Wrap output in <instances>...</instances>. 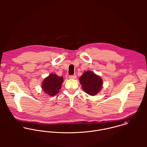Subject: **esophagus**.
Instances as JSON below:
<instances>
[{"instance_id":"esophagus-1","label":"esophagus","mask_w":147,"mask_h":147,"mask_svg":"<svg viewBox=\"0 0 147 147\" xmlns=\"http://www.w3.org/2000/svg\"><path fill=\"white\" fill-rule=\"evenodd\" d=\"M69 79H75L76 78V75H71L69 76Z\"/></svg>"}]
</instances>
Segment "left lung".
I'll use <instances>...</instances> for the list:
<instances>
[{
	"instance_id": "1",
	"label": "left lung",
	"mask_w": 147,
	"mask_h": 147,
	"mask_svg": "<svg viewBox=\"0 0 147 147\" xmlns=\"http://www.w3.org/2000/svg\"><path fill=\"white\" fill-rule=\"evenodd\" d=\"M79 80L83 90L90 96L97 94L101 90L103 84L102 79L90 71L84 72Z\"/></svg>"
}]
</instances>
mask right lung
Returning a JSON list of instances; mask_svg holds the SVG:
<instances>
[{
  "label": "right lung",
  "instance_id": "right-lung-1",
  "mask_svg": "<svg viewBox=\"0 0 147 147\" xmlns=\"http://www.w3.org/2000/svg\"><path fill=\"white\" fill-rule=\"evenodd\" d=\"M63 82V77L58 76L54 74H51L42 82V89L46 93L51 96H54L59 93Z\"/></svg>",
  "mask_w": 147,
  "mask_h": 147
}]
</instances>
